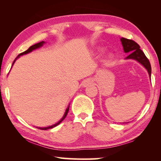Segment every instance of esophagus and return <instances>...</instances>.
I'll list each match as a JSON object with an SVG mask.
<instances>
[{
    "mask_svg": "<svg viewBox=\"0 0 161 161\" xmlns=\"http://www.w3.org/2000/svg\"><path fill=\"white\" fill-rule=\"evenodd\" d=\"M91 80H86L85 81H84V84H83V85H84V86H86L87 85H88V84H90L91 83Z\"/></svg>",
    "mask_w": 161,
    "mask_h": 161,
    "instance_id": "esophagus-1",
    "label": "esophagus"
}]
</instances>
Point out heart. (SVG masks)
Here are the masks:
<instances>
[{
	"mask_svg": "<svg viewBox=\"0 0 161 161\" xmlns=\"http://www.w3.org/2000/svg\"><path fill=\"white\" fill-rule=\"evenodd\" d=\"M113 57H114V56H113V54H109V55H108V59H112V58H113Z\"/></svg>",
	"mask_w": 161,
	"mask_h": 161,
	"instance_id": "1",
	"label": "heart"
}]
</instances>
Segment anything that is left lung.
<instances>
[{
  "label": "left lung",
  "instance_id": "left-lung-1",
  "mask_svg": "<svg viewBox=\"0 0 161 161\" xmlns=\"http://www.w3.org/2000/svg\"><path fill=\"white\" fill-rule=\"evenodd\" d=\"M121 42L123 46L125 53H129L126 59H134L146 68L148 71L149 77L151 75V66L150 62L146 58L143 52L140 49V46L132 40H129L126 38L121 37Z\"/></svg>",
  "mask_w": 161,
  "mask_h": 161
}]
</instances>
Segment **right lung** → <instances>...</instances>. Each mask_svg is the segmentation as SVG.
Listing matches in <instances>:
<instances>
[{
  "label": "right lung",
  "instance_id": "1",
  "mask_svg": "<svg viewBox=\"0 0 161 161\" xmlns=\"http://www.w3.org/2000/svg\"><path fill=\"white\" fill-rule=\"evenodd\" d=\"M45 41H42V42H38V43H37V44H35V45H33L31 46V47H29V48L28 49V50H27L26 51L23 52V53H20V54H19L17 56V58H16L15 59V60L13 61V64H12V67H13V65L14 64L15 62L16 61V59H17L18 58H20V56L23 55V54H28V53H31V52H32L33 50H36V49H38V48L41 47L42 46L45 44ZM69 105L68 106L67 108V109H66V111H65L64 116H62V118L60 120H59V121L58 122V123L54 124H53V125H52V126H47V127H37V129H41V130H47V129H53V128L57 126H58V125H59V124H60L61 122H62V121H63V120L65 119V117L67 116L68 111H69Z\"/></svg>",
  "mask_w": 161,
  "mask_h": 161
}]
</instances>
